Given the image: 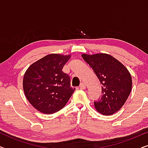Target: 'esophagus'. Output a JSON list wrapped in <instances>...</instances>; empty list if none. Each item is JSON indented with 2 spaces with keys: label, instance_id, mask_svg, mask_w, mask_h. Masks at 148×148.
<instances>
[{
  "label": "esophagus",
  "instance_id": "34e87169",
  "mask_svg": "<svg viewBox=\"0 0 148 148\" xmlns=\"http://www.w3.org/2000/svg\"><path fill=\"white\" fill-rule=\"evenodd\" d=\"M79 87H80V88H82V89H86V85H85V84H84V83H82V84H80Z\"/></svg>",
  "mask_w": 148,
  "mask_h": 148
}]
</instances>
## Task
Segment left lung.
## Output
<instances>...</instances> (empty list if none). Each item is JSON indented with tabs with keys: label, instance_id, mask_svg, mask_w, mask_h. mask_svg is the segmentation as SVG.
I'll return each instance as SVG.
<instances>
[{
	"label": "left lung",
	"instance_id": "8db88e82",
	"mask_svg": "<svg viewBox=\"0 0 148 148\" xmlns=\"http://www.w3.org/2000/svg\"><path fill=\"white\" fill-rule=\"evenodd\" d=\"M82 56L102 85V96L94 102L95 108L103 115L114 114L122 108L131 93L132 78L130 73L110 54H83Z\"/></svg>",
	"mask_w": 148,
	"mask_h": 148
}]
</instances>
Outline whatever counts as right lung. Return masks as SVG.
Here are the masks:
<instances>
[{
  "mask_svg": "<svg viewBox=\"0 0 148 148\" xmlns=\"http://www.w3.org/2000/svg\"><path fill=\"white\" fill-rule=\"evenodd\" d=\"M71 55L50 54L30 65L24 74L23 88L26 98L44 114L58 112L65 106L75 89L62 68Z\"/></svg>",
  "mask_w": 148,
  "mask_h": 148,
  "instance_id": "1",
  "label": "right lung"
}]
</instances>
